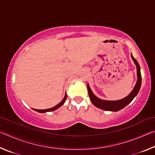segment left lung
Listing matches in <instances>:
<instances>
[{"instance_id":"obj_1","label":"left lung","mask_w":155,"mask_h":155,"mask_svg":"<svg viewBox=\"0 0 155 155\" xmlns=\"http://www.w3.org/2000/svg\"><path fill=\"white\" fill-rule=\"evenodd\" d=\"M131 58H132L133 62H134V64L136 65V68H137V80L134 88H133V90L131 91V92L128 94L127 96H126L124 98L117 100V101H107V100H103L98 98V97L93 93V91H91L90 85H89V84L87 83V90L89 93V96H90L91 103H93L94 106H96L99 109L105 110V111H118L124 108L127 105H128V104L133 101V98L137 95L139 91L140 90L141 84L140 66V65H139L138 62L137 61V60L133 57L132 54H131Z\"/></svg>"}]
</instances>
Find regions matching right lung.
Wrapping results in <instances>:
<instances>
[{
	"label": "right lung",
	"instance_id": "right-lung-1",
	"mask_svg": "<svg viewBox=\"0 0 155 155\" xmlns=\"http://www.w3.org/2000/svg\"><path fill=\"white\" fill-rule=\"evenodd\" d=\"M66 98H67V94H66V93H65V94L64 98V99L62 100V101L60 102V103H59L58 104H57L56 106L52 107V108L47 109H33L35 110V111H36L39 112V113H46V112H50V111H54V110H56V109H57L58 108H59L60 107H61V106L63 105V104H64V103H65V100H66Z\"/></svg>",
	"mask_w": 155,
	"mask_h": 155
}]
</instances>
